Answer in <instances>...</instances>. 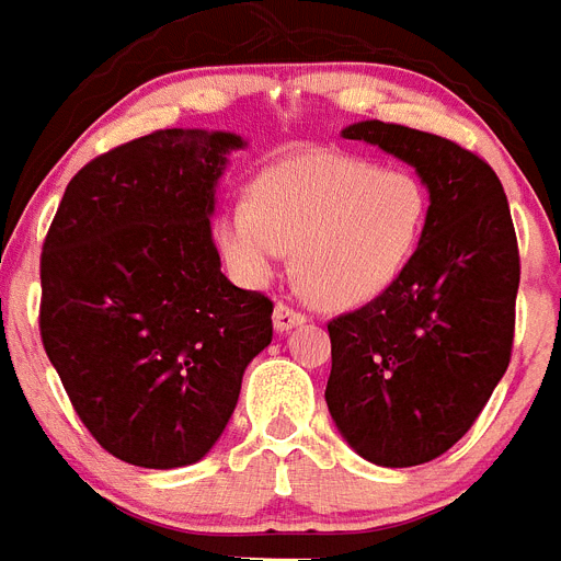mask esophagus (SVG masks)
<instances>
[{
	"label": "esophagus",
	"mask_w": 561,
	"mask_h": 561,
	"mask_svg": "<svg viewBox=\"0 0 561 561\" xmlns=\"http://www.w3.org/2000/svg\"><path fill=\"white\" fill-rule=\"evenodd\" d=\"M272 321H275V330L284 335V332H291L295 327H300V323H307V314L298 312V309L286 307V304H277Z\"/></svg>",
	"instance_id": "obj_1"
}]
</instances>
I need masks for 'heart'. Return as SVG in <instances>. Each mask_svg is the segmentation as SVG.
I'll return each mask as SVG.
<instances>
[{"label":"heart","mask_w":561,"mask_h":561,"mask_svg":"<svg viewBox=\"0 0 561 561\" xmlns=\"http://www.w3.org/2000/svg\"><path fill=\"white\" fill-rule=\"evenodd\" d=\"M427 188L404 169L312 154L263 171L252 203L217 217L215 240L240 284L275 277L295 249V277L318 307L369 304L410 266L427 224Z\"/></svg>","instance_id":"heart-1"}]
</instances>
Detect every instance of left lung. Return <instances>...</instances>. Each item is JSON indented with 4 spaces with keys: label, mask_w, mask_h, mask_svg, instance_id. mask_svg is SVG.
<instances>
[{
    "label": "left lung",
    "mask_w": 561,
    "mask_h": 561,
    "mask_svg": "<svg viewBox=\"0 0 561 561\" xmlns=\"http://www.w3.org/2000/svg\"><path fill=\"white\" fill-rule=\"evenodd\" d=\"M341 137L413 165L430 194L410 266L327 327L337 433L373 465L415 467L473 427L511 364L519 291L511 206L496 171L438 134L364 119Z\"/></svg>",
    "instance_id": "obj_1"
}]
</instances>
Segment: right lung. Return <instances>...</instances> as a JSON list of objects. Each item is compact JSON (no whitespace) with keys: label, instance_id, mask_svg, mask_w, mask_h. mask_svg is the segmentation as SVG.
Wrapping results in <instances>:
<instances>
[{"label":"right lung","instance_id":"right-lung-1","mask_svg":"<svg viewBox=\"0 0 561 561\" xmlns=\"http://www.w3.org/2000/svg\"><path fill=\"white\" fill-rule=\"evenodd\" d=\"M240 134L165 128L68 183L42 247L39 332L88 433L148 470L201 461L272 344V300L220 272L217 183Z\"/></svg>","mask_w":561,"mask_h":561}]
</instances>
